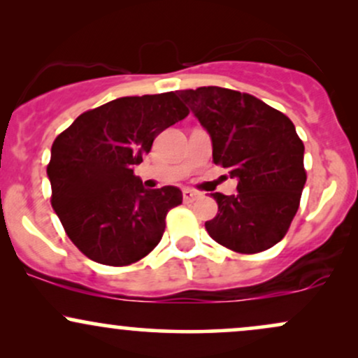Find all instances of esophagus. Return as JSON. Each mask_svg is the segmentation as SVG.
Returning <instances> with one entry per match:
<instances>
[{
  "instance_id": "esophagus-1",
  "label": "esophagus",
  "mask_w": 358,
  "mask_h": 358,
  "mask_svg": "<svg viewBox=\"0 0 358 358\" xmlns=\"http://www.w3.org/2000/svg\"><path fill=\"white\" fill-rule=\"evenodd\" d=\"M199 196H200V193L193 192V190H190V188H185V190H183V200H185V203L195 202V200L199 199Z\"/></svg>"
}]
</instances>
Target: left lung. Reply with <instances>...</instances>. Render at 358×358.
Wrapping results in <instances>:
<instances>
[{
  "mask_svg": "<svg viewBox=\"0 0 358 358\" xmlns=\"http://www.w3.org/2000/svg\"><path fill=\"white\" fill-rule=\"evenodd\" d=\"M178 94L210 136L213 163L237 178L236 195L212 193L219 212L205 222L207 232L241 254L273 248L286 236L306 183L294 124L250 94L215 85Z\"/></svg>",
  "mask_w": 358,
  "mask_h": 358,
  "instance_id": "obj_1",
  "label": "left lung"
}]
</instances>
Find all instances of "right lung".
Listing matches in <instances>:
<instances>
[{"label":"right lung","mask_w":358,"mask_h":358,"mask_svg":"<svg viewBox=\"0 0 358 358\" xmlns=\"http://www.w3.org/2000/svg\"><path fill=\"white\" fill-rule=\"evenodd\" d=\"M188 116L175 92L119 97L80 114L52 145V207L69 239L92 261L127 266L153 250L182 190H146L134 165L155 138Z\"/></svg>","instance_id":"add662e5"}]
</instances>
